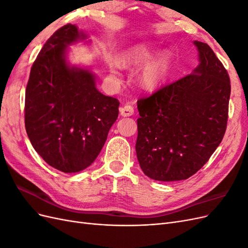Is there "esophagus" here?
<instances>
[{"label": "esophagus", "mask_w": 248, "mask_h": 248, "mask_svg": "<svg viewBox=\"0 0 248 248\" xmlns=\"http://www.w3.org/2000/svg\"><path fill=\"white\" fill-rule=\"evenodd\" d=\"M134 108L130 104H125L123 108H120V114H121L123 117H130L133 115Z\"/></svg>", "instance_id": "1"}]
</instances>
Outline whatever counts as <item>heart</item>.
<instances>
[{
    "label": "heart",
    "mask_w": 248,
    "mask_h": 248,
    "mask_svg": "<svg viewBox=\"0 0 248 248\" xmlns=\"http://www.w3.org/2000/svg\"><path fill=\"white\" fill-rule=\"evenodd\" d=\"M153 54V49L147 46H134L133 48L125 51L120 57L119 64L123 67H127V68L139 66L149 61V59L152 58ZM170 60V57L169 52H163L159 57L154 59L153 61L149 62L140 73V81L141 87L148 90V91H154L158 88L168 76ZM111 74L112 77L116 78L114 70H111Z\"/></svg>",
    "instance_id": "heart-1"
}]
</instances>
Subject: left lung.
<instances>
[{
  "mask_svg": "<svg viewBox=\"0 0 248 248\" xmlns=\"http://www.w3.org/2000/svg\"><path fill=\"white\" fill-rule=\"evenodd\" d=\"M193 44L200 64L192 73L138 100V160L144 174L157 181H179L196 174L227 129L228 71L207 43Z\"/></svg>",
  "mask_w": 248,
  "mask_h": 248,
  "instance_id": "obj_1",
  "label": "left lung"
}]
</instances>
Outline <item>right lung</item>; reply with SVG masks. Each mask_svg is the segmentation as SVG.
Wrapping results in <instances>:
<instances>
[{
  "mask_svg": "<svg viewBox=\"0 0 248 248\" xmlns=\"http://www.w3.org/2000/svg\"><path fill=\"white\" fill-rule=\"evenodd\" d=\"M86 38L76 25L57 30L34 61L26 89L28 137L43 160L63 172L91 166L119 115V100L97 90L94 74L66 61L68 46Z\"/></svg>",
  "mask_w": 248,
  "mask_h": 248,
  "instance_id": "add662e5",
  "label": "right lung"
}]
</instances>
